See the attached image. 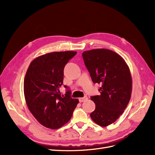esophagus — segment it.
<instances>
[{
	"label": "esophagus",
	"mask_w": 155,
	"mask_h": 155,
	"mask_svg": "<svg viewBox=\"0 0 155 155\" xmlns=\"http://www.w3.org/2000/svg\"><path fill=\"white\" fill-rule=\"evenodd\" d=\"M88 100V97H87V96H84L83 97H80V98H79V102H83V101H86V100Z\"/></svg>",
	"instance_id": "obj_1"
}]
</instances>
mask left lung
I'll return each instance as SVG.
<instances>
[{"instance_id": "left-lung-1", "label": "left lung", "mask_w": 155, "mask_h": 155, "mask_svg": "<svg viewBox=\"0 0 155 155\" xmlns=\"http://www.w3.org/2000/svg\"><path fill=\"white\" fill-rule=\"evenodd\" d=\"M82 55L93 83L101 85L100 94L91 97L96 104L91 117L97 125L107 127L119 118L130 99L129 68L120 55L108 49L85 51Z\"/></svg>"}]
</instances>
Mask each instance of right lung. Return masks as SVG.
<instances>
[{
  "label": "right lung",
  "mask_w": 155,
  "mask_h": 155,
  "mask_svg": "<svg viewBox=\"0 0 155 155\" xmlns=\"http://www.w3.org/2000/svg\"><path fill=\"white\" fill-rule=\"evenodd\" d=\"M76 54L74 51L46 54L33 60L27 70L24 80L26 105L46 127L57 129L68 123L79 103L70 97V90L64 96L59 91L65 65Z\"/></svg>",
  "instance_id": "right-lung-1"
}]
</instances>
